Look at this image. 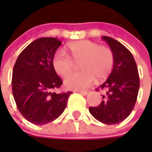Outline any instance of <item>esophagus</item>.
<instances>
[{
    "label": "esophagus",
    "mask_w": 152,
    "mask_h": 152,
    "mask_svg": "<svg viewBox=\"0 0 152 152\" xmlns=\"http://www.w3.org/2000/svg\"><path fill=\"white\" fill-rule=\"evenodd\" d=\"M76 92H78L80 94H83V95H87L90 93V90H85V91H76Z\"/></svg>",
    "instance_id": "obj_1"
}]
</instances>
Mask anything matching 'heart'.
Segmentation results:
<instances>
[{
  "label": "heart",
  "mask_w": 152,
  "mask_h": 152,
  "mask_svg": "<svg viewBox=\"0 0 152 152\" xmlns=\"http://www.w3.org/2000/svg\"><path fill=\"white\" fill-rule=\"evenodd\" d=\"M67 50L69 56L63 51H57L53 57L52 64L57 74L65 77L79 63L81 70L68 76L64 81L68 89H84L90 86L96 77L103 80L113 69L114 53L108 46L84 39L69 43Z\"/></svg>",
  "instance_id": "b5f03b06"
}]
</instances>
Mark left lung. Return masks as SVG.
I'll return each instance as SVG.
<instances>
[{
  "mask_svg": "<svg viewBox=\"0 0 152 152\" xmlns=\"http://www.w3.org/2000/svg\"><path fill=\"white\" fill-rule=\"evenodd\" d=\"M114 53V66L106 81L99 86L106 95L99 106L89 108L91 114L107 125L124 121L136 105L140 79L136 61L129 50L113 38L103 36Z\"/></svg>",
  "mask_w": 152,
  "mask_h": 152,
  "instance_id": "obj_1",
  "label": "left lung"
}]
</instances>
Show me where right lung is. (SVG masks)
Instances as JSON below:
<instances>
[{
  "mask_svg": "<svg viewBox=\"0 0 152 152\" xmlns=\"http://www.w3.org/2000/svg\"><path fill=\"white\" fill-rule=\"evenodd\" d=\"M61 45L57 38H40L19 54L12 73V92L21 114L30 122L44 125L65 110L71 91L55 93L62 84L52 60Z\"/></svg>",
  "mask_w": 152,
  "mask_h": 152,
  "instance_id": "add662e5",
  "label": "right lung"
}]
</instances>
